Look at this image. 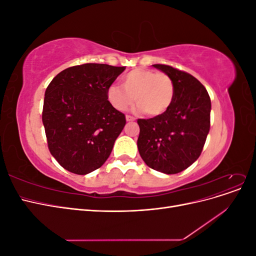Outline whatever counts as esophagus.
<instances>
[{"mask_svg":"<svg viewBox=\"0 0 256 256\" xmlns=\"http://www.w3.org/2000/svg\"><path fill=\"white\" fill-rule=\"evenodd\" d=\"M134 120H136V118H134V116H130V115H127V116H126V120H127V122H134Z\"/></svg>","mask_w":256,"mask_h":256,"instance_id":"esophagus-1","label":"esophagus"}]
</instances>
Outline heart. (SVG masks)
Segmentation results:
<instances>
[{
	"label": "heart",
	"mask_w": 256,
	"mask_h": 256,
	"mask_svg": "<svg viewBox=\"0 0 256 256\" xmlns=\"http://www.w3.org/2000/svg\"><path fill=\"white\" fill-rule=\"evenodd\" d=\"M175 95L173 80L166 74L148 69H134L122 78V88L111 85L106 97L118 111H126L136 102L138 110L159 116L171 106Z\"/></svg>",
	"instance_id": "heart-1"
}]
</instances>
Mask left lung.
Instances as JSON below:
<instances>
[{"label":"left lung","mask_w":256,"mask_h":256,"mask_svg":"<svg viewBox=\"0 0 256 256\" xmlns=\"http://www.w3.org/2000/svg\"><path fill=\"white\" fill-rule=\"evenodd\" d=\"M152 67L174 82L175 95L170 109L148 120H138V150L150 168L176 174L196 161L210 128L212 102L206 88L194 76L168 65Z\"/></svg>","instance_id":"obj_1"}]
</instances>
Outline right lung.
I'll use <instances>...</instances> for the list:
<instances>
[{"label": "right lung", "mask_w": 256, "mask_h": 256, "mask_svg": "<svg viewBox=\"0 0 256 256\" xmlns=\"http://www.w3.org/2000/svg\"><path fill=\"white\" fill-rule=\"evenodd\" d=\"M126 67L83 64L60 72L44 92L42 124L52 156L67 171L86 175L109 158L126 125L106 90Z\"/></svg>", "instance_id": "obj_1"}]
</instances>
